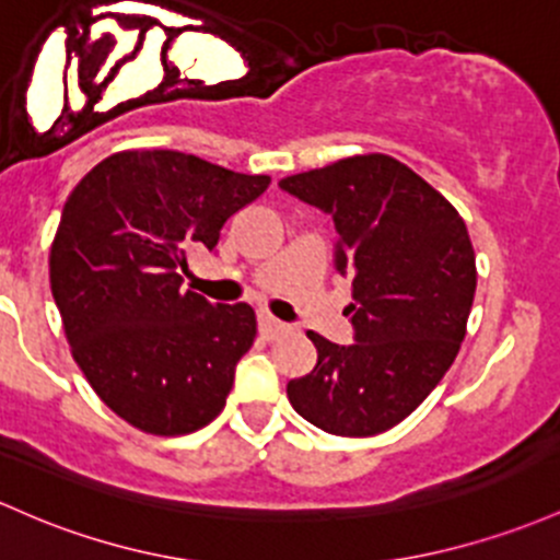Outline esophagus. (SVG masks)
Wrapping results in <instances>:
<instances>
[{
	"mask_svg": "<svg viewBox=\"0 0 560 560\" xmlns=\"http://www.w3.org/2000/svg\"><path fill=\"white\" fill-rule=\"evenodd\" d=\"M257 329H260V335L266 337V340H276V337H281L284 331H290L284 322L273 318L270 313H257Z\"/></svg>",
	"mask_w": 560,
	"mask_h": 560,
	"instance_id": "34e87169",
	"label": "esophagus"
}]
</instances>
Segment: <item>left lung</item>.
<instances>
[{
	"mask_svg": "<svg viewBox=\"0 0 560 560\" xmlns=\"http://www.w3.org/2000/svg\"><path fill=\"white\" fill-rule=\"evenodd\" d=\"M279 186L335 220V270L350 279L355 331L350 346L308 331L318 361L290 380V404L331 435L385 433L425 401L465 340L476 294L465 220L385 153L340 159Z\"/></svg>",
	"mask_w": 560,
	"mask_h": 560,
	"instance_id": "8db88e82",
	"label": "left lung"
}]
</instances>
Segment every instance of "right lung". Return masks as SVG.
<instances>
[{"mask_svg":"<svg viewBox=\"0 0 560 560\" xmlns=\"http://www.w3.org/2000/svg\"><path fill=\"white\" fill-rule=\"evenodd\" d=\"M180 151H119L79 180L50 249V287L73 361L132 428L210 425L257 335L247 303L183 290L194 244L214 249L231 214L268 188Z\"/></svg>","mask_w":560,"mask_h":560,"instance_id":"right-lung-1","label":"right lung"}]
</instances>
